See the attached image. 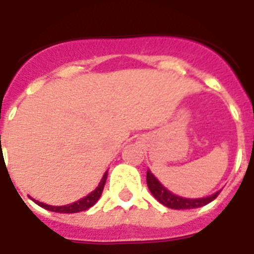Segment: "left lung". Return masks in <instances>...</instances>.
I'll list each match as a JSON object with an SVG mask.
<instances>
[{"mask_svg": "<svg viewBox=\"0 0 254 254\" xmlns=\"http://www.w3.org/2000/svg\"><path fill=\"white\" fill-rule=\"evenodd\" d=\"M146 185L148 189L152 192V195L155 196L161 204H164L167 207L175 208V210H187V208H196L202 207L204 204L210 203L211 200L217 198L219 191L215 194L206 196V198H198V199H189V198H182L178 195L172 194L171 191L165 189L161 186L159 180L156 179L151 171L146 172Z\"/></svg>", "mask_w": 254, "mask_h": 254, "instance_id": "1", "label": "left lung"}]
</instances>
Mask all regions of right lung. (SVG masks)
<instances>
[{
  "mask_svg": "<svg viewBox=\"0 0 254 254\" xmlns=\"http://www.w3.org/2000/svg\"><path fill=\"white\" fill-rule=\"evenodd\" d=\"M106 179H108V172H105L103 175L102 180L99 182V185L97 189L94 190L93 192H90L87 196H84V198L79 199V200H76L74 203L67 204V206H50V204L46 203H41L39 200H35V203H37L40 207L46 208V210H50V211H55V213H79V211H84V210H87L91 206L97 203V200L101 198V195H102L103 187H105V183H106Z\"/></svg>",
  "mask_w": 254,
  "mask_h": 254,
  "instance_id": "obj_1",
  "label": "right lung"
}]
</instances>
